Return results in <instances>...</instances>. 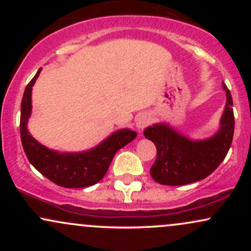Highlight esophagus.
<instances>
[{"label": "esophagus", "instance_id": "1", "mask_svg": "<svg viewBox=\"0 0 251 251\" xmlns=\"http://www.w3.org/2000/svg\"><path fill=\"white\" fill-rule=\"evenodd\" d=\"M150 122H151V119H150V117L146 116V114H140V116L137 117V119H135L137 127L139 129L145 128L150 124Z\"/></svg>", "mask_w": 251, "mask_h": 251}]
</instances>
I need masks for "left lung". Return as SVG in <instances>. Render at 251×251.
Returning a JSON list of instances; mask_svg holds the SVG:
<instances>
[{"label": "left lung", "instance_id": "obj_1", "mask_svg": "<svg viewBox=\"0 0 251 251\" xmlns=\"http://www.w3.org/2000/svg\"><path fill=\"white\" fill-rule=\"evenodd\" d=\"M223 88L226 92V106L221 129L214 137L194 142L164 124L145 128V137L157 148V158L150 171L157 183L172 186L195 183L211 175L223 162L235 128L231 93L226 83Z\"/></svg>", "mask_w": 251, "mask_h": 251}]
</instances>
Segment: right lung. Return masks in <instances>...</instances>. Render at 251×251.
<instances>
[{
	"instance_id": "obj_1",
	"label": "right lung",
	"mask_w": 251,
	"mask_h": 251,
	"mask_svg": "<svg viewBox=\"0 0 251 251\" xmlns=\"http://www.w3.org/2000/svg\"><path fill=\"white\" fill-rule=\"evenodd\" d=\"M41 70L25 89L21 102L20 133L25 153L31 165L48 179L63 188H86L94 185L107 172L118 150L134 139L137 133L131 129H120L108 137L96 149L81 153H59L45 148L34 139L27 129L31 111V87Z\"/></svg>"
}]
</instances>
